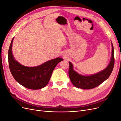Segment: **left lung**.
<instances>
[{
	"instance_id": "left-lung-1",
	"label": "left lung",
	"mask_w": 121,
	"mask_h": 121,
	"mask_svg": "<svg viewBox=\"0 0 121 121\" xmlns=\"http://www.w3.org/2000/svg\"><path fill=\"white\" fill-rule=\"evenodd\" d=\"M112 56L110 62L105 69L93 75L85 76L79 74L73 69V65L69 62V75L72 84L77 88L83 89H90L99 86L111 75L114 66L115 58L113 46L112 42Z\"/></svg>"
}]
</instances>
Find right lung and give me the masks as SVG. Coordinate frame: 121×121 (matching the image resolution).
Listing matches in <instances>:
<instances>
[{
    "instance_id": "obj_1",
    "label": "right lung",
    "mask_w": 121,
    "mask_h": 121,
    "mask_svg": "<svg viewBox=\"0 0 121 121\" xmlns=\"http://www.w3.org/2000/svg\"><path fill=\"white\" fill-rule=\"evenodd\" d=\"M13 38L8 52L9 64L11 73L17 82L27 88L37 90L48 83L56 65L64 60L57 57L36 67H26L14 60L12 53Z\"/></svg>"
}]
</instances>
